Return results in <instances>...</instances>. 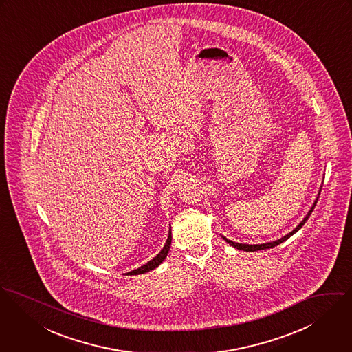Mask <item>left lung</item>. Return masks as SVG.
<instances>
[{
    "instance_id": "8db88e82",
    "label": "left lung",
    "mask_w": 352,
    "mask_h": 352,
    "mask_svg": "<svg viewBox=\"0 0 352 352\" xmlns=\"http://www.w3.org/2000/svg\"><path fill=\"white\" fill-rule=\"evenodd\" d=\"M321 188L322 186H320V190H318V195L316 197V199H314V202H313L312 208L309 209V212H308V214L304 217V220L292 231V232H289L287 234H285V236H282L280 239H278V240H275V241H267V243H263V244H244V243H236V241H232V240H230V239H227L226 236H223V239L230 244V245H232L234 248H237V250H241V251H247V252H254V251H259V250H266V248H273L275 245H278V244H280V243H283V241H286L290 236H293V234H296V232H298L301 228H302V226L307 223V220L309 219V216L312 214L313 209H314V206H316V204H317V199H318V195H320V192H321Z\"/></svg>"
}]
</instances>
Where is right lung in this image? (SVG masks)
Listing matches in <instances>:
<instances>
[{"instance_id":"obj_1","label":"right lung","mask_w":352,"mask_h":352,"mask_svg":"<svg viewBox=\"0 0 352 352\" xmlns=\"http://www.w3.org/2000/svg\"><path fill=\"white\" fill-rule=\"evenodd\" d=\"M170 245H171V226H170V231H168L167 240H166V243H164V247L160 250V252L157 254V256L153 258V259H151L150 262H147L146 265L140 266L139 269H135V270L126 273V275H139V274L148 273V272L157 269V266L166 259V256H167V254H168V251H170Z\"/></svg>"}]
</instances>
